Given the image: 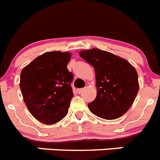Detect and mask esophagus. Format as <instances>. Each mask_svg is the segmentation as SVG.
Wrapping results in <instances>:
<instances>
[{"label": "esophagus", "mask_w": 160, "mask_h": 160, "mask_svg": "<svg viewBox=\"0 0 160 160\" xmlns=\"http://www.w3.org/2000/svg\"><path fill=\"white\" fill-rule=\"evenodd\" d=\"M83 90H84V88H82V89H78V90H77V91H78V94H81V93L82 92V91H83Z\"/></svg>", "instance_id": "1"}]
</instances>
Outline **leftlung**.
I'll return each instance as SVG.
<instances>
[{
    "instance_id": "8db88e82",
    "label": "left lung",
    "mask_w": 160,
    "mask_h": 160,
    "mask_svg": "<svg viewBox=\"0 0 160 160\" xmlns=\"http://www.w3.org/2000/svg\"><path fill=\"white\" fill-rule=\"evenodd\" d=\"M79 55L95 70L97 96L88 104L91 113L108 120L123 115L139 88L135 67L126 59L98 49L82 50Z\"/></svg>"
}]
</instances>
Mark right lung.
<instances>
[{"mask_svg":"<svg viewBox=\"0 0 160 160\" xmlns=\"http://www.w3.org/2000/svg\"><path fill=\"white\" fill-rule=\"evenodd\" d=\"M69 52H46L21 73L20 88L28 110L39 122L54 124L68 113L73 94V73L67 69Z\"/></svg>","mask_w":160,"mask_h":160,"instance_id":"add662e5","label":"right lung"}]
</instances>
